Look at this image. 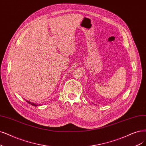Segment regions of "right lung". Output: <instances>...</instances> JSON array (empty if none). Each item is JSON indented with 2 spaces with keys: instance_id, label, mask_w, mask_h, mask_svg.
Listing matches in <instances>:
<instances>
[{
  "instance_id": "add662e5",
  "label": "right lung",
  "mask_w": 146,
  "mask_h": 146,
  "mask_svg": "<svg viewBox=\"0 0 146 146\" xmlns=\"http://www.w3.org/2000/svg\"><path fill=\"white\" fill-rule=\"evenodd\" d=\"M27 102H28V103L29 104H30V105H32V106H40V104H35V103H32V102H29V101H28V100H25Z\"/></svg>"
}]
</instances>
